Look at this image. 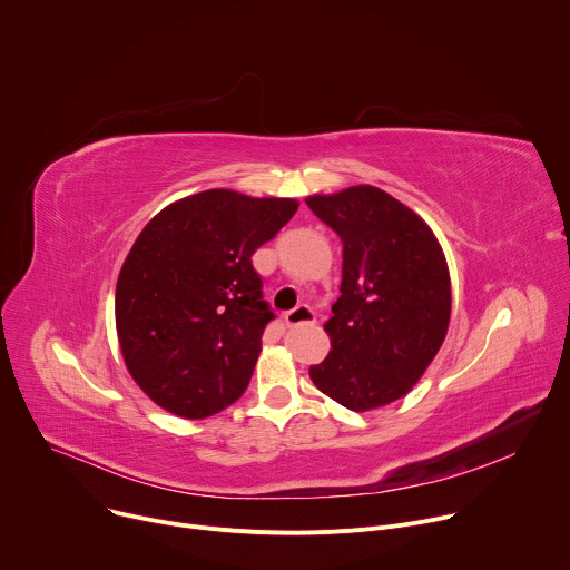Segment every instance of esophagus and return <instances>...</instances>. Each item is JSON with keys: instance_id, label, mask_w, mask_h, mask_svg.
Returning <instances> with one entry per match:
<instances>
[{"instance_id": "esophagus-1", "label": "esophagus", "mask_w": 570, "mask_h": 570, "mask_svg": "<svg viewBox=\"0 0 570 570\" xmlns=\"http://www.w3.org/2000/svg\"><path fill=\"white\" fill-rule=\"evenodd\" d=\"M313 322H315V313L306 304H299V306H295L293 311H288L284 315V324L288 330L302 327V324H313Z\"/></svg>"}]
</instances>
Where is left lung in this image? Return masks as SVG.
<instances>
[{
	"label": "left lung",
	"instance_id": "left-lung-1",
	"mask_svg": "<svg viewBox=\"0 0 570 570\" xmlns=\"http://www.w3.org/2000/svg\"><path fill=\"white\" fill-rule=\"evenodd\" d=\"M306 205L343 240L341 297L324 324L332 352L308 376L350 411L379 409L411 392L444 343L446 259L431 227L376 187L311 196Z\"/></svg>",
	"mask_w": 570,
	"mask_h": 570
}]
</instances>
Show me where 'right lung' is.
Returning <instances> with one entry per match:
<instances>
[{
  "label": "right lung",
  "mask_w": 570,
  "mask_h": 570,
  "mask_svg": "<svg viewBox=\"0 0 570 570\" xmlns=\"http://www.w3.org/2000/svg\"><path fill=\"white\" fill-rule=\"evenodd\" d=\"M295 212L291 198L209 189L137 236L117 279V334L128 372L165 411L203 420L248 387L275 320L253 255Z\"/></svg>",
  "instance_id": "add662e5"
}]
</instances>
